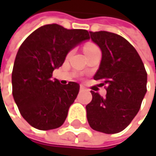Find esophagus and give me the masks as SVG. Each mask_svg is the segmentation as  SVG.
I'll return each mask as SVG.
<instances>
[{
  "label": "esophagus",
  "mask_w": 156,
  "mask_h": 156,
  "mask_svg": "<svg viewBox=\"0 0 156 156\" xmlns=\"http://www.w3.org/2000/svg\"><path fill=\"white\" fill-rule=\"evenodd\" d=\"M84 89H85V87H84L82 85H80V87H79V90H80V91H83Z\"/></svg>",
  "instance_id": "obj_1"
}]
</instances>
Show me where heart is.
<instances>
[{
	"label": "heart",
	"mask_w": 156,
	"mask_h": 156,
	"mask_svg": "<svg viewBox=\"0 0 156 156\" xmlns=\"http://www.w3.org/2000/svg\"><path fill=\"white\" fill-rule=\"evenodd\" d=\"M97 49H99V48H98V47L97 45H95L93 43H87V44H86L84 46V52H85L86 55H87V54H89L92 51L97 50Z\"/></svg>",
	"instance_id": "b5f03b06"
}]
</instances>
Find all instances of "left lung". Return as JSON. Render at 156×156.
Segmentation results:
<instances>
[{
  "mask_svg": "<svg viewBox=\"0 0 156 156\" xmlns=\"http://www.w3.org/2000/svg\"><path fill=\"white\" fill-rule=\"evenodd\" d=\"M91 40L102 51L95 80H103L107 95L91 90L87 105L90 127L105 134L123 131L140 109L146 93L147 73L139 54L125 38L108 31H89Z\"/></svg>",
  "mask_w": 156,
  "mask_h": 156,
  "instance_id": "8db88e82",
  "label": "left lung"
}]
</instances>
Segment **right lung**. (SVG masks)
<instances>
[{
  "label": "right lung",
  "instance_id": "add662e5",
  "mask_svg": "<svg viewBox=\"0 0 156 156\" xmlns=\"http://www.w3.org/2000/svg\"><path fill=\"white\" fill-rule=\"evenodd\" d=\"M90 39L86 30H68L48 24L34 30L20 45L12 74V95L22 117L39 130L55 129L65 122L79 85L52 79L67 54Z\"/></svg>",
  "mask_w": 156,
  "mask_h": 156
}]
</instances>
